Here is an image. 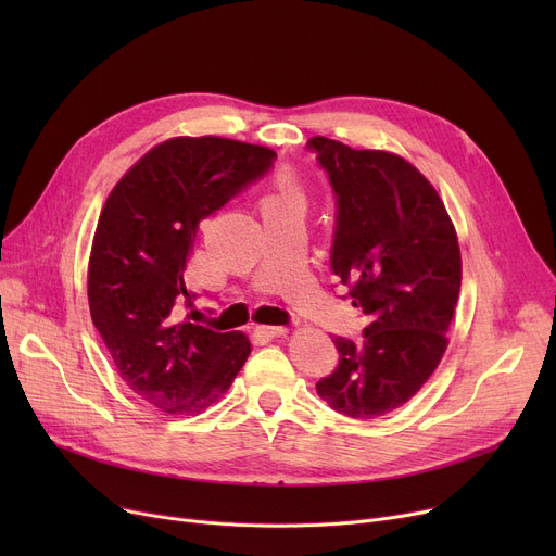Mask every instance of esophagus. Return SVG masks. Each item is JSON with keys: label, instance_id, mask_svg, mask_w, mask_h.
<instances>
[{"label": "esophagus", "instance_id": "1", "mask_svg": "<svg viewBox=\"0 0 556 556\" xmlns=\"http://www.w3.org/2000/svg\"><path fill=\"white\" fill-rule=\"evenodd\" d=\"M256 331L261 333V336H266V338H281V336H286L290 329L288 327H270V325H261V327H256Z\"/></svg>", "mask_w": 556, "mask_h": 556}]
</instances>
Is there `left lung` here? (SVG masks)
I'll return each instance as SVG.
<instances>
[{"instance_id": "8db88e82", "label": "left lung", "mask_w": 556, "mask_h": 556, "mask_svg": "<svg viewBox=\"0 0 556 556\" xmlns=\"http://www.w3.org/2000/svg\"><path fill=\"white\" fill-rule=\"evenodd\" d=\"M306 149L336 198L331 270L367 317L361 340L336 336L338 367L317 394L354 419L410 401L446 352L462 258L444 202L399 155L313 137Z\"/></svg>"}]
</instances>
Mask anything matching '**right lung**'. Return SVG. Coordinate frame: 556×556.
I'll list each match as a JSON object with an SVG mask.
<instances>
[{
    "label": "right lung",
    "mask_w": 556,
    "mask_h": 556,
    "mask_svg": "<svg viewBox=\"0 0 556 556\" xmlns=\"http://www.w3.org/2000/svg\"><path fill=\"white\" fill-rule=\"evenodd\" d=\"M277 153L223 137H175L116 182L87 277L97 331L128 388L168 415L212 405L250 356L241 331L178 323L193 304L187 256L198 225L261 180Z\"/></svg>",
    "instance_id": "1"
}]
</instances>
